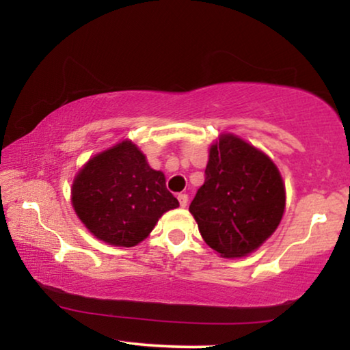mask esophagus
I'll list each match as a JSON object with an SVG mask.
<instances>
[{
  "label": "esophagus",
  "instance_id": "obj_1",
  "mask_svg": "<svg viewBox=\"0 0 350 350\" xmlns=\"http://www.w3.org/2000/svg\"><path fill=\"white\" fill-rule=\"evenodd\" d=\"M176 198H178V202H180V205L181 207H186V205H188V194H178L176 196Z\"/></svg>",
  "mask_w": 350,
  "mask_h": 350
}]
</instances>
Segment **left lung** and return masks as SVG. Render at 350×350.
I'll return each instance as SVG.
<instances>
[{
    "label": "left lung",
    "mask_w": 350,
    "mask_h": 350,
    "mask_svg": "<svg viewBox=\"0 0 350 350\" xmlns=\"http://www.w3.org/2000/svg\"><path fill=\"white\" fill-rule=\"evenodd\" d=\"M285 185L265 152L231 133L212 145L189 212L205 243L224 258L255 252L279 226Z\"/></svg>",
    "instance_id": "obj_1"
}]
</instances>
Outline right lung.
I'll return each instance as SVG.
<instances>
[{"instance_id":"add662e5","label":"right lung","mask_w":350,"mask_h":350,"mask_svg":"<svg viewBox=\"0 0 350 350\" xmlns=\"http://www.w3.org/2000/svg\"><path fill=\"white\" fill-rule=\"evenodd\" d=\"M71 202L95 237L116 247L140 243L167 210L178 207L164 174L127 140L88 161L73 181Z\"/></svg>"}]
</instances>
